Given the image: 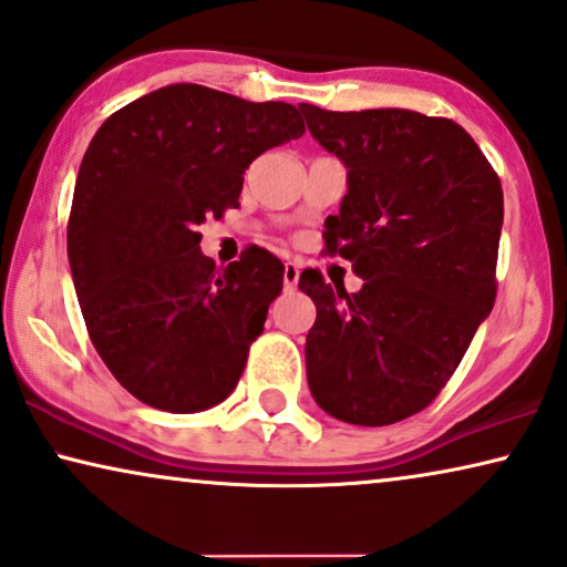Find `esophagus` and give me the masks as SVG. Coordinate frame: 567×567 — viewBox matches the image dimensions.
I'll return each mask as SVG.
<instances>
[{"mask_svg": "<svg viewBox=\"0 0 567 567\" xmlns=\"http://www.w3.org/2000/svg\"><path fill=\"white\" fill-rule=\"evenodd\" d=\"M297 284H299V266L297 262H286L284 266V286L286 289H297Z\"/></svg>", "mask_w": 567, "mask_h": 567, "instance_id": "obj_1", "label": "esophagus"}]
</instances>
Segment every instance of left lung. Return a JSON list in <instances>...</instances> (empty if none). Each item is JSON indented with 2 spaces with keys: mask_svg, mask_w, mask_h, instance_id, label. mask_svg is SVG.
<instances>
[{
  "mask_svg": "<svg viewBox=\"0 0 567 567\" xmlns=\"http://www.w3.org/2000/svg\"><path fill=\"white\" fill-rule=\"evenodd\" d=\"M299 111L348 169L324 243L363 278L348 293L317 270L299 276L317 307L305 346L309 390L338 421L398 423L431 405L491 315L501 181L454 121L405 107Z\"/></svg>",
  "mask_w": 567,
  "mask_h": 567,
  "instance_id": "8db88e82",
  "label": "left lung"
}]
</instances>
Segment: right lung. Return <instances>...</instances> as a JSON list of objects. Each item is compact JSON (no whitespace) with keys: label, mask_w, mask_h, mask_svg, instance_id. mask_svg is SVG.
<instances>
[{"label":"right lung","mask_w":567,"mask_h":567,"mask_svg":"<svg viewBox=\"0 0 567 567\" xmlns=\"http://www.w3.org/2000/svg\"><path fill=\"white\" fill-rule=\"evenodd\" d=\"M305 134L289 103L167 84L113 113L84 152L66 250L84 324L146 405L200 413L243 377L284 266L262 247L216 268L198 227L237 206L245 169Z\"/></svg>","instance_id":"1"}]
</instances>
